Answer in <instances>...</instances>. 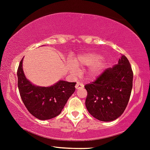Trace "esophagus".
I'll return each instance as SVG.
<instances>
[{"label": "esophagus", "instance_id": "esophagus-1", "mask_svg": "<svg viewBox=\"0 0 150 150\" xmlns=\"http://www.w3.org/2000/svg\"><path fill=\"white\" fill-rule=\"evenodd\" d=\"M84 87L83 84L80 83V82H78V83H76V85H75V88L76 89H80V88H83Z\"/></svg>", "mask_w": 150, "mask_h": 150}]
</instances>
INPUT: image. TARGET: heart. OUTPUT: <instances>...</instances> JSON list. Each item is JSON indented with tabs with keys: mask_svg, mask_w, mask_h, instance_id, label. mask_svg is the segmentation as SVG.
<instances>
[{
	"mask_svg": "<svg viewBox=\"0 0 150 150\" xmlns=\"http://www.w3.org/2000/svg\"><path fill=\"white\" fill-rule=\"evenodd\" d=\"M103 57L100 55L94 53H89L86 55H79L72 60V62L76 67L88 66L91 67L89 76L90 78L98 77L102 72V66L100 63ZM70 70L73 74L76 73V70L73 67H70Z\"/></svg>",
	"mask_w": 150,
	"mask_h": 150,
	"instance_id": "b5f03b06",
	"label": "heart"
}]
</instances>
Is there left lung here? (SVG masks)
<instances>
[{"label": "left lung", "instance_id": "1", "mask_svg": "<svg viewBox=\"0 0 150 150\" xmlns=\"http://www.w3.org/2000/svg\"><path fill=\"white\" fill-rule=\"evenodd\" d=\"M133 72L129 60L122 55L118 64L106 69L94 82L87 84L85 106L96 119L110 122L121 116L132 88Z\"/></svg>", "mask_w": 150, "mask_h": 150}]
</instances>
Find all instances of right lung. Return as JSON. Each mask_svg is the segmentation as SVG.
<instances>
[{
    "mask_svg": "<svg viewBox=\"0 0 150 150\" xmlns=\"http://www.w3.org/2000/svg\"><path fill=\"white\" fill-rule=\"evenodd\" d=\"M18 87L25 106L31 115L41 120L60 114L67 100L73 94L76 83L60 80L50 87H38L27 80L23 70V59L17 71Z\"/></svg>",
    "mask_w": 150,
    "mask_h": 150,
    "instance_id": "right-lung-1",
    "label": "right lung"
}]
</instances>
